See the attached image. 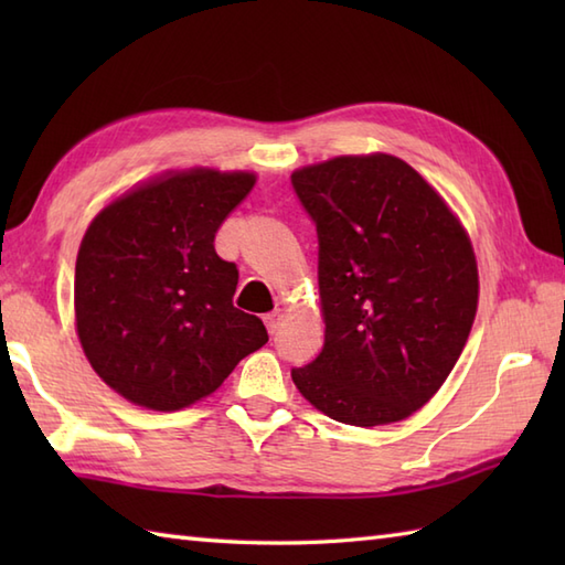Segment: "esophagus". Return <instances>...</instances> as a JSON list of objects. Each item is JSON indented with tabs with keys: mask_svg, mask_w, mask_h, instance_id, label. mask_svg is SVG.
Returning <instances> with one entry per match:
<instances>
[{
	"mask_svg": "<svg viewBox=\"0 0 565 565\" xmlns=\"http://www.w3.org/2000/svg\"><path fill=\"white\" fill-rule=\"evenodd\" d=\"M284 320H286V313H284V310L276 308V310H271V313L264 316V326H267V330L274 334L276 330L284 326Z\"/></svg>",
	"mask_w": 565,
	"mask_h": 565,
	"instance_id": "obj_1",
	"label": "esophagus"
}]
</instances>
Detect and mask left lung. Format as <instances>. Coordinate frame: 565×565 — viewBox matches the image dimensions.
<instances>
[{
  "label": "left lung",
  "mask_w": 565,
  "mask_h": 565,
  "mask_svg": "<svg viewBox=\"0 0 565 565\" xmlns=\"http://www.w3.org/2000/svg\"><path fill=\"white\" fill-rule=\"evenodd\" d=\"M318 227L322 352L291 379L354 427L401 423L431 401L478 310V262L449 203L388 152L340 154L291 174Z\"/></svg>",
  "instance_id": "8db88e82"
}]
</instances>
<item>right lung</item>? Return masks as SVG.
I'll use <instances>...</instances> for the list:
<instances>
[{"instance_id":"1","label":"right lung","mask_w":565,"mask_h":565,"mask_svg":"<svg viewBox=\"0 0 565 565\" xmlns=\"http://www.w3.org/2000/svg\"><path fill=\"white\" fill-rule=\"evenodd\" d=\"M255 182L249 170H170L92 218L75 264V330L92 369L128 403L182 411L267 344L264 322L233 306L237 267L213 247Z\"/></svg>"}]
</instances>
